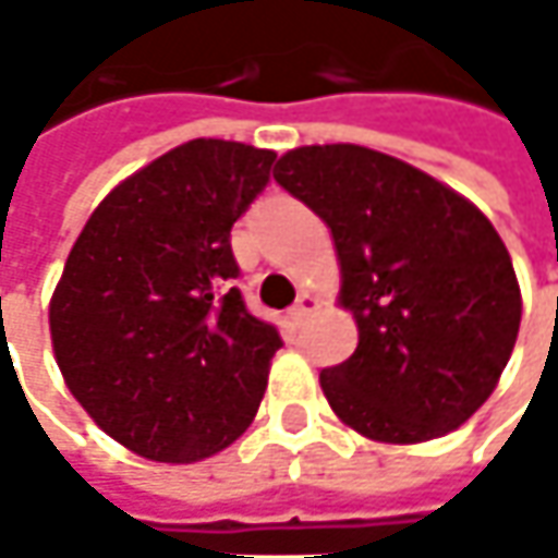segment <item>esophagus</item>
I'll return each mask as SVG.
<instances>
[{
    "mask_svg": "<svg viewBox=\"0 0 558 558\" xmlns=\"http://www.w3.org/2000/svg\"><path fill=\"white\" fill-rule=\"evenodd\" d=\"M316 296H310V293H300V300H296V306L290 310V319H293V326H303L313 313H316Z\"/></svg>",
    "mask_w": 558,
    "mask_h": 558,
    "instance_id": "obj_1",
    "label": "esophagus"
}]
</instances>
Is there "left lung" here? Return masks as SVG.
I'll return each mask as SVG.
<instances>
[{
  "instance_id": "8db88e82",
  "label": "left lung",
  "mask_w": 558,
  "mask_h": 558,
  "mask_svg": "<svg viewBox=\"0 0 558 558\" xmlns=\"http://www.w3.org/2000/svg\"><path fill=\"white\" fill-rule=\"evenodd\" d=\"M275 181L319 214L341 265L354 354L319 374L331 412L383 444L460 428L492 396L518 329L521 287L476 204L386 153L331 143L278 159Z\"/></svg>"
}]
</instances>
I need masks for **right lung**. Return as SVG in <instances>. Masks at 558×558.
<instances>
[{"label":"right lung","instance_id":"right-lung-1","mask_svg":"<svg viewBox=\"0 0 558 558\" xmlns=\"http://www.w3.org/2000/svg\"><path fill=\"white\" fill-rule=\"evenodd\" d=\"M278 153L191 140L88 217L50 300L60 374L92 422L159 463L220 453L252 425L278 351L239 287L229 229Z\"/></svg>","mask_w":558,"mask_h":558}]
</instances>
